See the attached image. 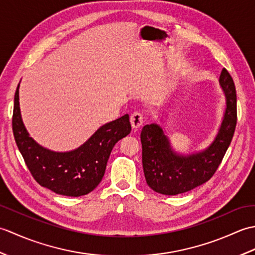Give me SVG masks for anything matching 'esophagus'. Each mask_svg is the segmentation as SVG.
<instances>
[{"mask_svg":"<svg viewBox=\"0 0 255 255\" xmlns=\"http://www.w3.org/2000/svg\"><path fill=\"white\" fill-rule=\"evenodd\" d=\"M130 124H131V127L133 129H138L142 126L143 124V116L142 114H140L138 112H134L133 114H131L130 116Z\"/></svg>","mask_w":255,"mask_h":255,"instance_id":"obj_1","label":"esophagus"}]
</instances>
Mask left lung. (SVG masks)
<instances>
[{"instance_id": "obj_1", "label": "left lung", "mask_w": 255, "mask_h": 255, "mask_svg": "<svg viewBox=\"0 0 255 255\" xmlns=\"http://www.w3.org/2000/svg\"><path fill=\"white\" fill-rule=\"evenodd\" d=\"M219 83L226 96V111L217 136L207 148L187 155L172 148L163 128L156 124L145 125L140 139L145 181L154 192L177 195L207 182L223 161L234 137L237 125V93L234 80L226 69Z\"/></svg>"}]
</instances>
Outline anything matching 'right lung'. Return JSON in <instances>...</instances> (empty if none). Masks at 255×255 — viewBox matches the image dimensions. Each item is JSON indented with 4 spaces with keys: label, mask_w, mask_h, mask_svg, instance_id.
I'll use <instances>...</instances> for the list:
<instances>
[{
    "label": "right lung",
    "mask_w": 255,
    "mask_h": 255,
    "mask_svg": "<svg viewBox=\"0 0 255 255\" xmlns=\"http://www.w3.org/2000/svg\"><path fill=\"white\" fill-rule=\"evenodd\" d=\"M13 133L19 152L37 183L64 196L89 194L99 185L112 150L131 131L129 115L103 125L79 148L67 152L46 149L32 139L24 126L19 108V84L13 111Z\"/></svg>",
    "instance_id": "add662e5"
}]
</instances>
